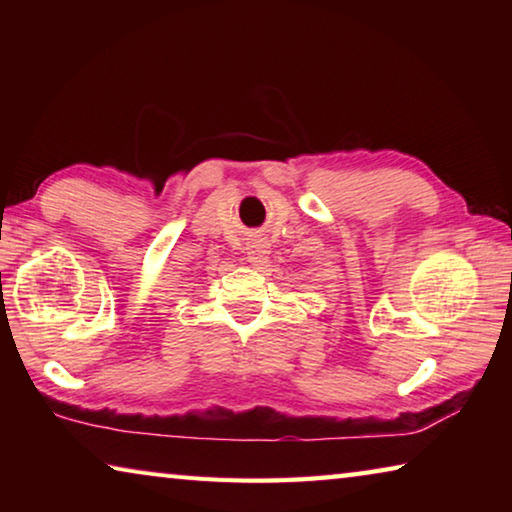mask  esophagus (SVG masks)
<instances>
[{"instance_id":"obj_1","label":"esophagus","mask_w":512,"mask_h":512,"mask_svg":"<svg viewBox=\"0 0 512 512\" xmlns=\"http://www.w3.org/2000/svg\"><path fill=\"white\" fill-rule=\"evenodd\" d=\"M246 250H248V262L250 264H262L264 259L268 257V253H271V250H268V246H266V241L262 237L250 239Z\"/></svg>"}]
</instances>
